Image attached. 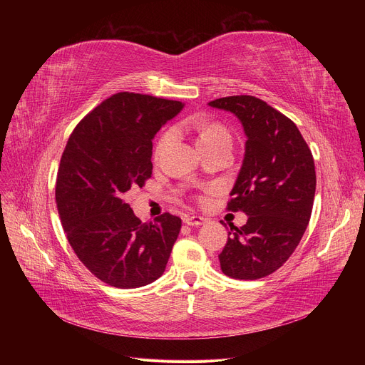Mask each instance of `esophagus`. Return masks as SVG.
<instances>
[{
    "label": "esophagus",
    "mask_w": 365,
    "mask_h": 365,
    "mask_svg": "<svg viewBox=\"0 0 365 365\" xmlns=\"http://www.w3.org/2000/svg\"><path fill=\"white\" fill-rule=\"evenodd\" d=\"M183 222L189 226H200V225H204L207 222V219L202 216H186L183 219Z\"/></svg>",
    "instance_id": "34e87169"
}]
</instances>
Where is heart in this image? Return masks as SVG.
Masks as SVG:
<instances>
[{
    "label": "heart",
    "instance_id": "heart-1",
    "mask_svg": "<svg viewBox=\"0 0 365 365\" xmlns=\"http://www.w3.org/2000/svg\"><path fill=\"white\" fill-rule=\"evenodd\" d=\"M197 130H198V146L202 143L219 140V139H231L229 138V133L222 125H219L216 123H200L197 125ZM175 136H176V131L173 128L167 130L163 134L157 143V149H155L157 155H160L161 152H164L167 149V146L173 142Z\"/></svg>",
    "mask_w": 365,
    "mask_h": 365
}]
</instances>
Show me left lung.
<instances>
[{
    "label": "left lung",
    "instance_id": "left-lung-1",
    "mask_svg": "<svg viewBox=\"0 0 365 365\" xmlns=\"http://www.w3.org/2000/svg\"><path fill=\"white\" fill-rule=\"evenodd\" d=\"M208 106L234 113L247 138L227 208L248 219L231 226L219 255L222 272L259 279L289 260L309 223L317 186L312 153L296 124L255 96H229Z\"/></svg>",
    "mask_w": 365,
    "mask_h": 365
}]
</instances>
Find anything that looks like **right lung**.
I'll return each instance as SVG.
<instances>
[{"label": "right lung", "mask_w": 365, "mask_h": 365, "mask_svg": "<svg viewBox=\"0 0 365 365\" xmlns=\"http://www.w3.org/2000/svg\"><path fill=\"white\" fill-rule=\"evenodd\" d=\"M185 103L117 93L75 127L57 171L56 201L75 255L101 281L138 289L158 279L182 220L134 216L123 197L152 175V139Z\"/></svg>", "instance_id": "right-lung-1"}]
</instances>
